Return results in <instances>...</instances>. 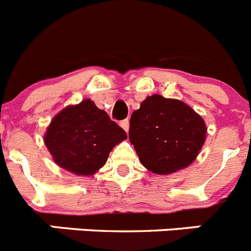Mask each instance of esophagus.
Wrapping results in <instances>:
<instances>
[{
  "mask_svg": "<svg viewBox=\"0 0 251 251\" xmlns=\"http://www.w3.org/2000/svg\"><path fill=\"white\" fill-rule=\"evenodd\" d=\"M128 125H130V123H128V120H127V119L123 120V121L120 123V126H121V127H123L126 132L128 131Z\"/></svg>",
  "mask_w": 251,
  "mask_h": 251,
  "instance_id": "34e87169",
  "label": "esophagus"
}]
</instances>
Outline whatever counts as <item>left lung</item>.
Here are the masks:
<instances>
[{
  "label": "left lung",
  "instance_id": "8db88e82",
  "mask_svg": "<svg viewBox=\"0 0 251 251\" xmlns=\"http://www.w3.org/2000/svg\"><path fill=\"white\" fill-rule=\"evenodd\" d=\"M206 132L203 119L188 104L152 95L132 112L128 139L144 167L165 176L197 158Z\"/></svg>",
  "mask_w": 251,
  "mask_h": 251
}]
</instances>
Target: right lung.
Masks as SVG:
<instances>
[{
    "mask_svg": "<svg viewBox=\"0 0 251 251\" xmlns=\"http://www.w3.org/2000/svg\"><path fill=\"white\" fill-rule=\"evenodd\" d=\"M126 132L91 100L68 106L50 123L44 143L54 162L77 176H92Z\"/></svg>",
    "mask_w": 251,
    "mask_h": 251,
    "instance_id": "right-lung-1",
    "label": "right lung"
}]
</instances>
